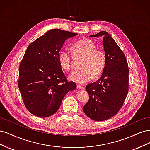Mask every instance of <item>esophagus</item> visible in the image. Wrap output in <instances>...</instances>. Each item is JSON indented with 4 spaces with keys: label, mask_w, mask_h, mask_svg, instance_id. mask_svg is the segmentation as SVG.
I'll use <instances>...</instances> for the list:
<instances>
[{
    "label": "esophagus",
    "mask_w": 150,
    "mask_h": 150,
    "mask_svg": "<svg viewBox=\"0 0 150 150\" xmlns=\"http://www.w3.org/2000/svg\"><path fill=\"white\" fill-rule=\"evenodd\" d=\"M77 88L79 89H84V88L81 85H77Z\"/></svg>",
    "instance_id": "1"
}]
</instances>
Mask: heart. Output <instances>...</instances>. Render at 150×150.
Masks as SVG:
<instances>
[{
    "label": "heart",
    "instance_id": "heart-1",
    "mask_svg": "<svg viewBox=\"0 0 150 150\" xmlns=\"http://www.w3.org/2000/svg\"><path fill=\"white\" fill-rule=\"evenodd\" d=\"M72 49L76 55L83 56L84 59L81 65L82 69L72 71L69 74L71 81L83 84L102 74L106 64V55L103 50L96 48L92 40L83 38L77 40L72 45ZM57 58L62 69L66 71L71 69V56L69 50L66 48L60 50Z\"/></svg>",
    "mask_w": 150,
    "mask_h": 150
}]
</instances>
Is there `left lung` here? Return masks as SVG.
Segmentation results:
<instances>
[{
  "mask_svg": "<svg viewBox=\"0 0 150 150\" xmlns=\"http://www.w3.org/2000/svg\"><path fill=\"white\" fill-rule=\"evenodd\" d=\"M103 36L106 64L97 81L86 85L89 99L83 107L85 115L93 120L111 118L122 106L129 89V69L125 54L106 31L90 35Z\"/></svg>",
  "mask_w": 150,
  "mask_h": 150,
  "instance_id": "obj_1",
  "label": "left lung"
}]
</instances>
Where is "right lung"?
Returning a JSON list of instances; mask_svg holds the SVG:
<instances>
[{"instance_id":"obj_1","label":"right lung","mask_w":150,"mask_h":150,"mask_svg":"<svg viewBox=\"0 0 150 150\" xmlns=\"http://www.w3.org/2000/svg\"><path fill=\"white\" fill-rule=\"evenodd\" d=\"M78 34L54 29L27 48L19 66L18 86L24 103L32 114L49 117L59 108L65 95L76 88L66 79L58 61L66 40Z\"/></svg>"}]
</instances>
